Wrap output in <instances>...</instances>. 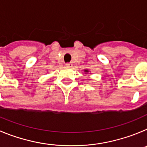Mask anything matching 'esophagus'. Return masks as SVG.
Wrapping results in <instances>:
<instances>
[{
    "instance_id": "esophagus-1",
    "label": "esophagus",
    "mask_w": 147,
    "mask_h": 147,
    "mask_svg": "<svg viewBox=\"0 0 147 147\" xmlns=\"http://www.w3.org/2000/svg\"><path fill=\"white\" fill-rule=\"evenodd\" d=\"M72 65H73V64L71 63V62H67V63H65V66L67 67H72Z\"/></svg>"
}]
</instances>
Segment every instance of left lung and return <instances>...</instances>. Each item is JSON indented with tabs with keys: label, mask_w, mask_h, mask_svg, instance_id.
Returning a JSON list of instances; mask_svg holds the SVG:
<instances>
[{
	"label": "left lung",
	"mask_w": 147,
	"mask_h": 147,
	"mask_svg": "<svg viewBox=\"0 0 147 147\" xmlns=\"http://www.w3.org/2000/svg\"><path fill=\"white\" fill-rule=\"evenodd\" d=\"M85 72H88V70H85Z\"/></svg>",
	"instance_id": "left-lung-1"
}]
</instances>
